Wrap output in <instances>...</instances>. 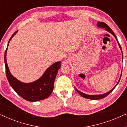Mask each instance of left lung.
I'll return each instance as SVG.
<instances>
[{"mask_svg": "<svg viewBox=\"0 0 127 127\" xmlns=\"http://www.w3.org/2000/svg\"><path fill=\"white\" fill-rule=\"evenodd\" d=\"M97 26H98V27L101 28H105V29L106 31H108L109 32H110V33H112V34H113V36H114V37H115V38L116 39V40H117L118 44H119V47H120V49H121V52H122V49H121V47L120 44V43H119V41H118L117 38V37H116V36L115 35V34L114 33V32H113V31L112 30V29H111L109 27V26L107 25L106 24L104 23V22H98V24H97ZM122 58H123V53H122ZM121 74H122V72H121ZM121 76H120V79H119V81H118L117 84L116 85V86L114 87L113 88V89L111 90L110 91L107 92V93H105V94H100V95H87V94H84V93H81V91H79V90H78L77 89H76V88H75V89H76V91H77V93H79V94L81 95V96H82L83 97H84V98H85L90 99H93V100L100 99L104 98H105L106 96H107V95H108L109 94H110L111 93H112V92L113 91V90L114 89V88H115L116 87V86H117V85L118 84H119V81H120V79H121Z\"/></svg>", "mask_w": 127, "mask_h": 127, "instance_id": "obj_1", "label": "left lung"}]
</instances>
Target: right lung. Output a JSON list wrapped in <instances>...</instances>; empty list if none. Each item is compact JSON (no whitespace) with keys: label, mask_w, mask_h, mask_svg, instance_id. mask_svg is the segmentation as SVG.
I'll return each instance as SVG.
<instances>
[{"label":"right lung","mask_w":127,"mask_h":127,"mask_svg":"<svg viewBox=\"0 0 127 127\" xmlns=\"http://www.w3.org/2000/svg\"><path fill=\"white\" fill-rule=\"evenodd\" d=\"M18 31L10 37L4 53V63L6 73L9 84L17 94L28 101L36 102L45 99L51 95L53 91L54 81L58 71L60 69L61 62H57L50 66L40 78L35 81L29 83L21 82L10 73L6 61V53L9 43Z\"/></svg>","instance_id":"right-lung-1"}]
</instances>
